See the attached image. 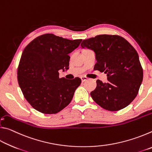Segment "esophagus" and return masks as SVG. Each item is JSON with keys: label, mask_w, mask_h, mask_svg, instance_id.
Returning a JSON list of instances; mask_svg holds the SVG:
<instances>
[{"label": "esophagus", "mask_w": 152, "mask_h": 152, "mask_svg": "<svg viewBox=\"0 0 152 152\" xmlns=\"http://www.w3.org/2000/svg\"><path fill=\"white\" fill-rule=\"evenodd\" d=\"M80 78H81V80H82V82H84V81L86 80H87V78H86V76H82Z\"/></svg>", "instance_id": "1"}]
</instances>
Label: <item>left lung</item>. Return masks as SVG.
Instances as JSON below:
<instances>
[{
	"mask_svg": "<svg viewBox=\"0 0 152 152\" xmlns=\"http://www.w3.org/2000/svg\"><path fill=\"white\" fill-rule=\"evenodd\" d=\"M81 47L95 52L97 62L94 70L107 74L108 82L97 80L96 88L91 92L94 101L110 111L127 107L137 95L143 80L137 51L117 35H99L84 39Z\"/></svg>",
	"mask_w": 152,
	"mask_h": 152,
	"instance_id": "8db88e82",
	"label": "left lung"
}]
</instances>
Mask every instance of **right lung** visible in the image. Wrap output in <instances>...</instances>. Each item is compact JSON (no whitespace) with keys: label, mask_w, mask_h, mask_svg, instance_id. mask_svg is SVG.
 I'll list each match as a JSON object with an SVG mask.
<instances>
[{"label":"right lung","mask_w":152,"mask_h":152,"mask_svg":"<svg viewBox=\"0 0 152 152\" xmlns=\"http://www.w3.org/2000/svg\"><path fill=\"white\" fill-rule=\"evenodd\" d=\"M81 42L47 33L25 47L18 66L17 79L25 99L35 110L56 114L70 104L81 79L60 78L58 71L68 70V54Z\"/></svg>","instance_id":"add662e5"}]
</instances>
